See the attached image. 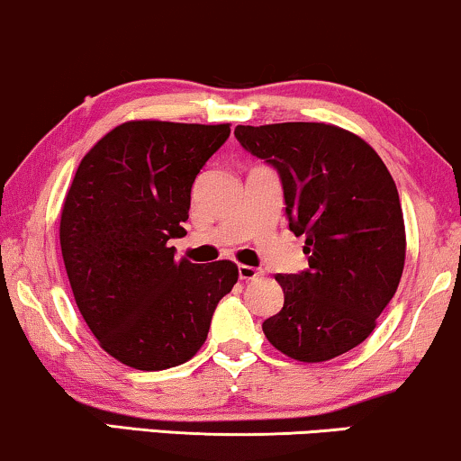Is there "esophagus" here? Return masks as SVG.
Here are the masks:
<instances>
[{"label":"esophagus","mask_w":461,"mask_h":461,"mask_svg":"<svg viewBox=\"0 0 461 461\" xmlns=\"http://www.w3.org/2000/svg\"><path fill=\"white\" fill-rule=\"evenodd\" d=\"M238 274H240L242 281H253V278L261 276V272L258 270V267H253V266H244V264L238 266Z\"/></svg>","instance_id":"1"}]
</instances>
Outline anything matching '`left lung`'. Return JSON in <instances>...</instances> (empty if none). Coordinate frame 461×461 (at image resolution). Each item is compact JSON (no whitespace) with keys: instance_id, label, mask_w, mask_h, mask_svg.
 Returning <instances> with one entry per match:
<instances>
[{"instance_id":"1","label":"left lung","mask_w":461,"mask_h":461,"mask_svg":"<svg viewBox=\"0 0 461 461\" xmlns=\"http://www.w3.org/2000/svg\"><path fill=\"white\" fill-rule=\"evenodd\" d=\"M234 133L281 174L289 230L306 238L308 270L276 274L285 304L261 325L266 338L304 364L351 351L376 328L404 270L392 174L366 140L330 123L238 125Z\"/></svg>"}]
</instances>
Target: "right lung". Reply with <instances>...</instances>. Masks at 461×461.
Wrapping results in <instances>:
<instances>
[{
    "instance_id": "add662e5",
    "label": "right lung",
    "mask_w": 461,
    "mask_h": 461,
    "mask_svg": "<svg viewBox=\"0 0 461 461\" xmlns=\"http://www.w3.org/2000/svg\"><path fill=\"white\" fill-rule=\"evenodd\" d=\"M230 123L127 121L83 157L61 208L72 294L100 347L136 370L185 364L206 342L219 300L238 281L230 259L174 258L191 187Z\"/></svg>"
}]
</instances>
